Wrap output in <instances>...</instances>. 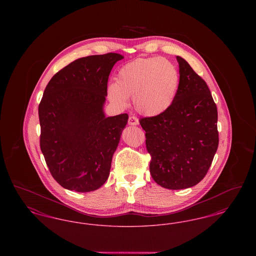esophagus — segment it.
Masks as SVG:
<instances>
[{"label": "esophagus", "instance_id": "34e87169", "mask_svg": "<svg viewBox=\"0 0 256 256\" xmlns=\"http://www.w3.org/2000/svg\"><path fill=\"white\" fill-rule=\"evenodd\" d=\"M139 124L138 119L135 117V116H130L128 118V124L130 126H137Z\"/></svg>", "mask_w": 256, "mask_h": 256}]
</instances>
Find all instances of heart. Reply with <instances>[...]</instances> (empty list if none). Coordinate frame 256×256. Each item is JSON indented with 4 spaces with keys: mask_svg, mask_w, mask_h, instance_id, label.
I'll return each instance as SVG.
<instances>
[{
    "mask_svg": "<svg viewBox=\"0 0 256 256\" xmlns=\"http://www.w3.org/2000/svg\"><path fill=\"white\" fill-rule=\"evenodd\" d=\"M116 84L108 87L110 102L126 108L128 98L142 115L154 117L170 108L180 84L176 67L163 58H137L124 64L116 74Z\"/></svg>",
    "mask_w": 256,
    "mask_h": 256,
    "instance_id": "b5f03b06",
    "label": "heart"
}]
</instances>
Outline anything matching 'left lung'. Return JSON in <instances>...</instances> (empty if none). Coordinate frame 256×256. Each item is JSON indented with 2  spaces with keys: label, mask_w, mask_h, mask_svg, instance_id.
Instances as JSON below:
<instances>
[{
  "label": "left lung",
  "mask_w": 256,
  "mask_h": 256,
  "mask_svg": "<svg viewBox=\"0 0 256 256\" xmlns=\"http://www.w3.org/2000/svg\"><path fill=\"white\" fill-rule=\"evenodd\" d=\"M176 60L180 84L174 104L164 113L139 121L152 156L150 174L170 190L200 182L219 145L218 111L206 82L182 58Z\"/></svg>",
  "instance_id": "8db88e82"
}]
</instances>
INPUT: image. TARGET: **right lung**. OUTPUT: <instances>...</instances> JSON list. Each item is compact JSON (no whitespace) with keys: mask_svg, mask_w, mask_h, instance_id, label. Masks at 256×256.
<instances>
[{"mask_svg":"<svg viewBox=\"0 0 256 256\" xmlns=\"http://www.w3.org/2000/svg\"><path fill=\"white\" fill-rule=\"evenodd\" d=\"M122 58L115 52L78 58L45 88L38 106L40 148L52 178L65 189L90 192L108 178L128 115L106 117L104 104L111 69Z\"/></svg>","mask_w":256,"mask_h":256,"instance_id":"1","label":"right lung"}]
</instances>
